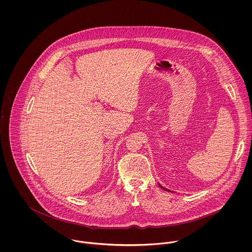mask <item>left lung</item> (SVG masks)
<instances>
[{"mask_svg": "<svg viewBox=\"0 0 252 252\" xmlns=\"http://www.w3.org/2000/svg\"><path fill=\"white\" fill-rule=\"evenodd\" d=\"M159 186H160V187H161V188H162V189H163V190H166V191H168V192H172V193H174V192H173V191H170V190H168V189H166V188H164V187H163V186H161V185H160V184H159Z\"/></svg>", "mask_w": 252, "mask_h": 252, "instance_id": "8db88e82", "label": "left lung"}]
</instances>
